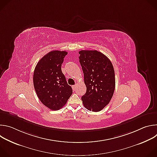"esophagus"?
<instances>
[{
    "mask_svg": "<svg viewBox=\"0 0 157 157\" xmlns=\"http://www.w3.org/2000/svg\"><path fill=\"white\" fill-rule=\"evenodd\" d=\"M76 84H75V85H73V86H72V88H73V90L75 91V89H76Z\"/></svg>",
    "mask_w": 157,
    "mask_h": 157,
    "instance_id": "34e87169",
    "label": "esophagus"
}]
</instances>
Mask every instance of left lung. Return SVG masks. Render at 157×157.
<instances>
[{
	"instance_id": "1",
	"label": "left lung",
	"mask_w": 157,
	"mask_h": 157,
	"mask_svg": "<svg viewBox=\"0 0 157 157\" xmlns=\"http://www.w3.org/2000/svg\"><path fill=\"white\" fill-rule=\"evenodd\" d=\"M79 63L84 73L86 93L81 98L89 110L99 112L113 98L115 90V73L113 64L97 50H81Z\"/></svg>"
}]
</instances>
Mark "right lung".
Instances as JSON below:
<instances>
[{"mask_svg":"<svg viewBox=\"0 0 157 157\" xmlns=\"http://www.w3.org/2000/svg\"><path fill=\"white\" fill-rule=\"evenodd\" d=\"M67 54L64 51H52L38 62L34 70L36 95L43 105L53 110L63 107L73 93L61 68Z\"/></svg>","mask_w":157,"mask_h":157,"instance_id":"right-lung-1","label":"right lung"}]
</instances>
